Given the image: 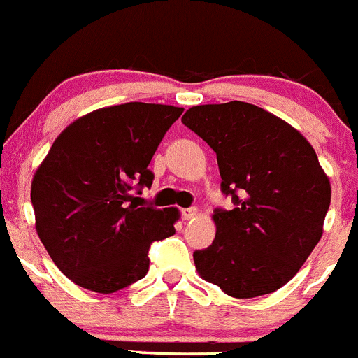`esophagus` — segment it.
<instances>
[{"instance_id":"esophagus-1","label":"esophagus","mask_w":358,"mask_h":358,"mask_svg":"<svg viewBox=\"0 0 358 358\" xmlns=\"http://www.w3.org/2000/svg\"><path fill=\"white\" fill-rule=\"evenodd\" d=\"M198 212H199V210L196 208V206H190V208H183L182 210L183 220H192L194 217H198Z\"/></svg>"}]
</instances>
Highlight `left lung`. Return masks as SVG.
Wrapping results in <instances>:
<instances>
[{"label":"left lung","mask_w":358,"mask_h":358,"mask_svg":"<svg viewBox=\"0 0 358 358\" xmlns=\"http://www.w3.org/2000/svg\"><path fill=\"white\" fill-rule=\"evenodd\" d=\"M183 125L217 153L220 190L233 210H213L212 245L194 252L205 280L235 299L285 286L323 235L330 182L296 129L247 102L190 108Z\"/></svg>","instance_id":"left-lung-1"}]
</instances>
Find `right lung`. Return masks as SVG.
Segmentation results:
<instances>
[{
  "instance_id": "add662e5",
  "label": "right lung",
  "mask_w": 358,
  "mask_h": 358,
  "mask_svg": "<svg viewBox=\"0 0 358 358\" xmlns=\"http://www.w3.org/2000/svg\"><path fill=\"white\" fill-rule=\"evenodd\" d=\"M182 108L127 102L70 123L31 182L36 233L52 262L81 288L115 293L148 272V249L175 235L176 208H153L148 164Z\"/></svg>"
}]
</instances>
